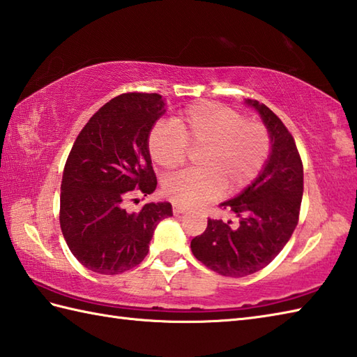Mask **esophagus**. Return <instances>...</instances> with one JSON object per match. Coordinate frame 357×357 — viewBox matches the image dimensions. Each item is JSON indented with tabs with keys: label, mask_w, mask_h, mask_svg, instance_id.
<instances>
[{
	"label": "esophagus",
	"mask_w": 357,
	"mask_h": 357,
	"mask_svg": "<svg viewBox=\"0 0 357 357\" xmlns=\"http://www.w3.org/2000/svg\"><path fill=\"white\" fill-rule=\"evenodd\" d=\"M188 208L187 207H184V206H173V213L174 215H183V213H185Z\"/></svg>",
	"instance_id": "esophagus-1"
}]
</instances>
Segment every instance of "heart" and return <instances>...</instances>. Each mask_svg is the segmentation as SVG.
<instances>
[{"mask_svg":"<svg viewBox=\"0 0 357 357\" xmlns=\"http://www.w3.org/2000/svg\"><path fill=\"white\" fill-rule=\"evenodd\" d=\"M147 144L151 159L164 170L184 164L187 144L204 146L199 155L202 169L172 174L162 184L167 198L185 207L218 198L225 187L230 193L242 190L259 174L270 151V138L262 124L207 101L188 105L172 123H159Z\"/></svg>","mask_w":357,"mask_h":357,"instance_id":"b5f03b06","label":"heart"}]
</instances>
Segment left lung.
<instances>
[{
	"instance_id": "obj_1",
	"label": "left lung",
	"mask_w": 357,
	"mask_h": 357,
	"mask_svg": "<svg viewBox=\"0 0 357 357\" xmlns=\"http://www.w3.org/2000/svg\"><path fill=\"white\" fill-rule=\"evenodd\" d=\"M267 128L270 153L259 174L234 198L219 204L238 222L208 219L207 229L192 239V252L222 276L242 278L268 265L298 225L304 193V169L296 142L267 105L245 100Z\"/></svg>"
}]
</instances>
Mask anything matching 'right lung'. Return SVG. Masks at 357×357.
Segmentation results:
<instances>
[{
	"label": "right lung",
	"instance_id": "obj_1",
	"mask_svg": "<svg viewBox=\"0 0 357 357\" xmlns=\"http://www.w3.org/2000/svg\"><path fill=\"white\" fill-rule=\"evenodd\" d=\"M165 113L158 93H124L98 110L67 158L59 224L73 256L86 268L118 275L149 253L156 225L173 215L172 204L150 202L127 211L135 193L155 192L149 135Z\"/></svg>",
	"mask_w": 357,
	"mask_h": 357
}]
</instances>
